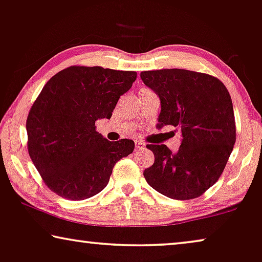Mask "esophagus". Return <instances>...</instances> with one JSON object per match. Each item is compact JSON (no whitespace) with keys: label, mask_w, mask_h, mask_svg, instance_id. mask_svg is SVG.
<instances>
[{"label":"esophagus","mask_w":262,"mask_h":262,"mask_svg":"<svg viewBox=\"0 0 262 262\" xmlns=\"http://www.w3.org/2000/svg\"><path fill=\"white\" fill-rule=\"evenodd\" d=\"M144 148V143H142V142H139V141H136L135 142V151H140V150H142Z\"/></svg>","instance_id":"34e87169"}]
</instances>
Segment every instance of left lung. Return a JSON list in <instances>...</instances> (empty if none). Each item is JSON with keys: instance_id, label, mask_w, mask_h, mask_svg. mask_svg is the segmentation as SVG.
Returning <instances> with one entry per match:
<instances>
[{"instance_id": "obj_1", "label": "left lung", "mask_w": 262, "mask_h": 262, "mask_svg": "<svg viewBox=\"0 0 262 262\" xmlns=\"http://www.w3.org/2000/svg\"><path fill=\"white\" fill-rule=\"evenodd\" d=\"M159 96L158 127L181 132L177 153L165 144H147L154 165L143 175L150 187L175 200H190L217 181L235 143L231 95L222 82L208 74L186 69H160L140 74Z\"/></svg>"}]
</instances>
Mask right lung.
<instances>
[{
	"mask_svg": "<svg viewBox=\"0 0 262 262\" xmlns=\"http://www.w3.org/2000/svg\"><path fill=\"white\" fill-rule=\"evenodd\" d=\"M136 72L66 68L47 82L27 119L28 151L46 185L68 200H84L108 185L115 163L134 150L133 140L108 141L95 121L111 119Z\"/></svg>",
	"mask_w": 262,
	"mask_h": 262,
	"instance_id": "1",
	"label": "right lung"
}]
</instances>
